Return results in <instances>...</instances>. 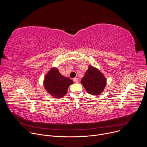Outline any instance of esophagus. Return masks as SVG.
Segmentation results:
<instances>
[{"label":"esophagus","instance_id":"esophagus-1","mask_svg":"<svg viewBox=\"0 0 147 147\" xmlns=\"http://www.w3.org/2000/svg\"><path fill=\"white\" fill-rule=\"evenodd\" d=\"M73 81L76 82V83H78V79L77 78H73Z\"/></svg>","mask_w":147,"mask_h":147}]
</instances>
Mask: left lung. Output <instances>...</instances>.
I'll return each instance as SVG.
<instances>
[{"mask_svg": "<svg viewBox=\"0 0 147 147\" xmlns=\"http://www.w3.org/2000/svg\"><path fill=\"white\" fill-rule=\"evenodd\" d=\"M81 83L88 93L92 95H98L101 94L105 88L107 79L98 69L90 66L82 78Z\"/></svg>", "mask_w": 147, "mask_h": 147, "instance_id": "left-lung-1", "label": "left lung"}]
</instances>
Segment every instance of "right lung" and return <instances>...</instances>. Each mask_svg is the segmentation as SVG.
<instances>
[{
  "label": "right lung",
  "instance_id": "obj_1",
  "mask_svg": "<svg viewBox=\"0 0 147 147\" xmlns=\"http://www.w3.org/2000/svg\"><path fill=\"white\" fill-rule=\"evenodd\" d=\"M73 81L62 76L56 67H52L45 75L44 86L46 91L52 97L60 98L67 93V90Z\"/></svg>",
  "mask_w": 147,
  "mask_h": 147
}]
</instances>
